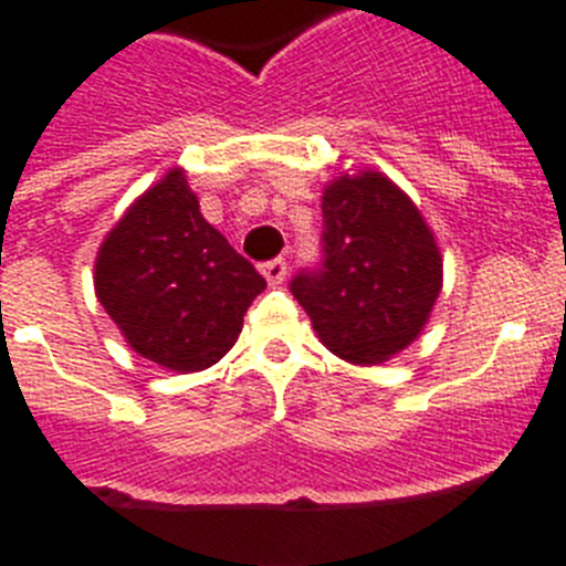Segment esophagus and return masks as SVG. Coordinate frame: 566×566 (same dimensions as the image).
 Listing matches in <instances>:
<instances>
[{"instance_id": "esophagus-1", "label": "esophagus", "mask_w": 566, "mask_h": 566, "mask_svg": "<svg viewBox=\"0 0 566 566\" xmlns=\"http://www.w3.org/2000/svg\"><path fill=\"white\" fill-rule=\"evenodd\" d=\"M286 269H289L286 258H272V260H266L263 266H260V272H263V277H266L272 286H277V283H283V280H286Z\"/></svg>"}]
</instances>
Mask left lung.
I'll return each mask as SVG.
<instances>
[{
  "instance_id": "1",
  "label": "left lung",
  "mask_w": 566,
  "mask_h": 566,
  "mask_svg": "<svg viewBox=\"0 0 566 566\" xmlns=\"http://www.w3.org/2000/svg\"><path fill=\"white\" fill-rule=\"evenodd\" d=\"M319 263L289 289L328 352L374 365L422 332L442 289V258L419 209L385 175H343L323 192Z\"/></svg>"
}]
</instances>
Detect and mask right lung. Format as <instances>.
<instances>
[{
    "label": "right lung",
    "instance_id": "add662e5",
    "mask_svg": "<svg viewBox=\"0 0 566 566\" xmlns=\"http://www.w3.org/2000/svg\"><path fill=\"white\" fill-rule=\"evenodd\" d=\"M263 274L203 221L181 169L127 209L102 243L96 294L142 357L203 371L229 352Z\"/></svg>",
    "mask_w": 566,
    "mask_h": 566
}]
</instances>
